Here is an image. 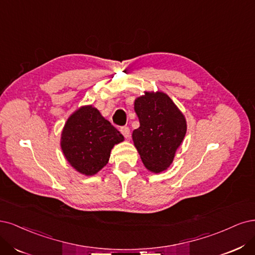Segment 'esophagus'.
Masks as SVG:
<instances>
[{"instance_id": "obj_1", "label": "esophagus", "mask_w": 255, "mask_h": 255, "mask_svg": "<svg viewBox=\"0 0 255 255\" xmlns=\"http://www.w3.org/2000/svg\"><path fill=\"white\" fill-rule=\"evenodd\" d=\"M121 132H122V134L124 135L126 138H129V137H130V129H129V127H127V126L122 127V128H121Z\"/></svg>"}]
</instances>
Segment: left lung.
<instances>
[{
    "label": "left lung",
    "instance_id": "left-lung-1",
    "mask_svg": "<svg viewBox=\"0 0 255 255\" xmlns=\"http://www.w3.org/2000/svg\"><path fill=\"white\" fill-rule=\"evenodd\" d=\"M134 110L139 127L133 130L132 138L142 162L155 174L165 170L186 133L183 114L162 92H146L136 98Z\"/></svg>",
    "mask_w": 255,
    "mask_h": 255
}]
</instances>
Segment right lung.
I'll return each mask as SVG.
<instances>
[{"mask_svg":"<svg viewBox=\"0 0 255 255\" xmlns=\"http://www.w3.org/2000/svg\"><path fill=\"white\" fill-rule=\"evenodd\" d=\"M122 141L124 136L120 131L97 109L87 106L67 121L61 135V148L74 168L92 176L108 163L113 146Z\"/></svg>","mask_w":255,"mask_h":255,"instance_id":"1","label":"right lung"}]
</instances>
